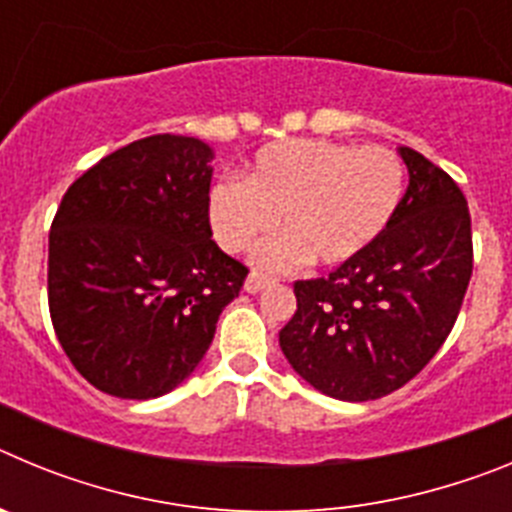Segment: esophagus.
I'll list each match as a JSON object with an SVG mask.
<instances>
[{
    "instance_id": "obj_1",
    "label": "esophagus",
    "mask_w": 512,
    "mask_h": 512,
    "mask_svg": "<svg viewBox=\"0 0 512 512\" xmlns=\"http://www.w3.org/2000/svg\"><path fill=\"white\" fill-rule=\"evenodd\" d=\"M269 284H274V279L264 277V274H259V271H251V274H248V279H246V292L256 295V292L266 289Z\"/></svg>"
}]
</instances>
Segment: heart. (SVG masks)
Returning <instances> with one entry per match:
<instances>
[{
    "mask_svg": "<svg viewBox=\"0 0 512 512\" xmlns=\"http://www.w3.org/2000/svg\"><path fill=\"white\" fill-rule=\"evenodd\" d=\"M402 194L405 166L390 148L295 138L261 148L243 182L215 184L210 223L225 251L241 253L282 217L287 233L256 251L259 264L341 266L390 228Z\"/></svg>",
    "mask_w": 512,
    "mask_h": 512,
    "instance_id": "1",
    "label": "heart"
}]
</instances>
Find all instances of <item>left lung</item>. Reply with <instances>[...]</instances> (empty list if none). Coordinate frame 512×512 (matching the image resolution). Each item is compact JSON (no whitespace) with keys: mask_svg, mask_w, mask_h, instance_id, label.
Wrapping results in <instances>:
<instances>
[{"mask_svg":"<svg viewBox=\"0 0 512 512\" xmlns=\"http://www.w3.org/2000/svg\"><path fill=\"white\" fill-rule=\"evenodd\" d=\"M410 184L390 228L323 279L295 282L279 346L323 395L366 402L408 384L449 338L472 279V217L443 169L397 148Z\"/></svg>","mask_w":512,"mask_h":512,"instance_id":"8db88e82","label":"left lung"}]
</instances>
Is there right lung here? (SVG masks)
<instances>
[{
  "mask_svg": "<svg viewBox=\"0 0 512 512\" xmlns=\"http://www.w3.org/2000/svg\"><path fill=\"white\" fill-rule=\"evenodd\" d=\"M215 158L200 138L151 135L63 194L48 235V307L76 372L122 400L182 384L248 269L210 228Z\"/></svg>",
  "mask_w": 512,
  "mask_h": 512,
  "instance_id": "obj_1",
  "label": "right lung"
}]
</instances>
